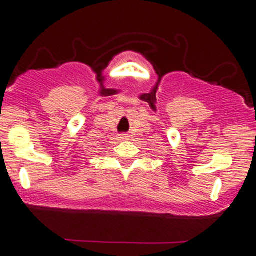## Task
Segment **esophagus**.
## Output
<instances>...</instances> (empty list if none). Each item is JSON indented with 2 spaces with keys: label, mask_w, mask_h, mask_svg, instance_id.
<instances>
[{
  "label": "esophagus",
  "mask_w": 256,
  "mask_h": 256,
  "mask_svg": "<svg viewBox=\"0 0 256 256\" xmlns=\"http://www.w3.org/2000/svg\"><path fill=\"white\" fill-rule=\"evenodd\" d=\"M128 138V136L126 135V134H121V135H120V138H122V140H126Z\"/></svg>",
  "instance_id": "obj_1"
}]
</instances>
